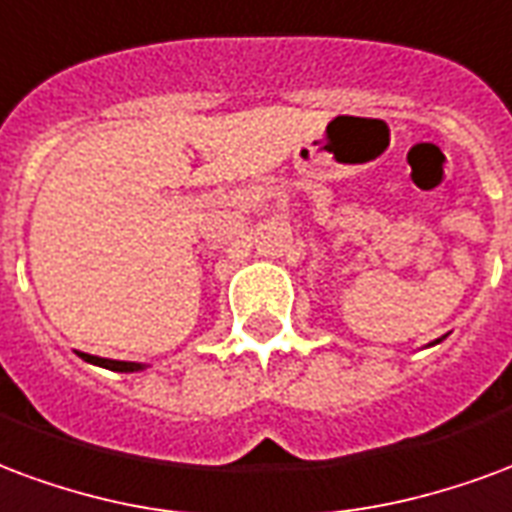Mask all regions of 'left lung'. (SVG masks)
<instances>
[{"label": "left lung", "mask_w": 512, "mask_h": 512, "mask_svg": "<svg viewBox=\"0 0 512 512\" xmlns=\"http://www.w3.org/2000/svg\"><path fill=\"white\" fill-rule=\"evenodd\" d=\"M436 343H439V341H436Z\"/></svg>", "instance_id": "8db88e82"}]
</instances>
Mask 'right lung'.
I'll use <instances>...</instances> for the list:
<instances>
[{"instance_id":"right-lung-1","label":"right lung","mask_w":512,"mask_h":512,"mask_svg":"<svg viewBox=\"0 0 512 512\" xmlns=\"http://www.w3.org/2000/svg\"><path fill=\"white\" fill-rule=\"evenodd\" d=\"M87 363L100 365V368H108V371H122V374H133V371H141L144 365L141 363H122V360H106V357H95V354H84L78 352Z\"/></svg>"}]
</instances>
